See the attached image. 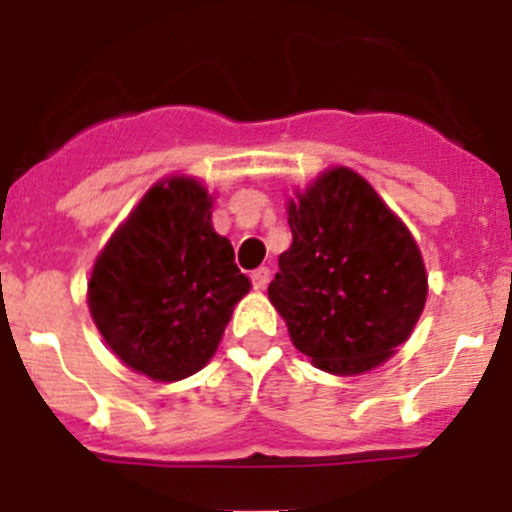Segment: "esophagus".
I'll use <instances>...</instances> for the list:
<instances>
[{
    "label": "esophagus",
    "instance_id": "obj_1",
    "mask_svg": "<svg viewBox=\"0 0 512 512\" xmlns=\"http://www.w3.org/2000/svg\"><path fill=\"white\" fill-rule=\"evenodd\" d=\"M250 282L255 289H265L267 282H270V270H267V267H260V270L250 272Z\"/></svg>",
    "mask_w": 512,
    "mask_h": 512
}]
</instances>
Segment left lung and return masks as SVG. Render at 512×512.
<instances>
[{
  "mask_svg": "<svg viewBox=\"0 0 512 512\" xmlns=\"http://www.w3.org/2000/svg\"><path fill=\"white\" fill-rule=\"evenodd\" d=\"M287 223L292 245L267 297L294 347L334 376L384 364L411 337L428 297L409 227L347 165L294 190Z\"/></svg>",
  "mask_w": 512,
  "mask_h": 512,
  "instance_id": "8db88e82",
  "label": "left lung"
}]
</instances>
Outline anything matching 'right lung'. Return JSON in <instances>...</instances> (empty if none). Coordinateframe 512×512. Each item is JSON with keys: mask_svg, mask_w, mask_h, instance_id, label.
Masks as SVG:
<instances>
[{"mask_svg": "<svg viewBox=\"0 0 512 512\" xmlns=\"http://www.w3.org/2000/svg\"><path fill=\"white\" fill-rule=\"evenodd\" d=\"M247 292L230 240L213 230V195L193 175H168L98 252L86 302L108 349L168 384L213 359Z\"/></svg>", "mask_w": 512, "mask_h": 512, "instance_id": "add662e5", "label": "right lung"}]
</instances>
